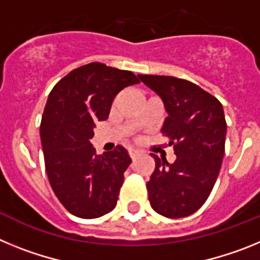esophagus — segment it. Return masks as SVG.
Wrapping results in <instances>:
<instances>
[{"label": "esophagus", "instance_id": "obj_1", "mask_svg": "<svg viewBox=\"0 0 260 260\" xmlns=\"http://www.w3.org/2000/svg\"><path fill=\"white\" fill-rule=\"evenodd\" d=\"M128 155H130V157L133 158V160H135V158L139 157V155H141V152L137 150H128Z\"/></svg>", "mask_w": 260, "mask_h": 260}]
</instances>
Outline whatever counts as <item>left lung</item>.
Returning <instances> with one entry per match:
<instances>
[{
    "instance_id": "8db88e82",
    "label": "left lung",
    "mask_w": 260,
    "mask_h": 260,
    "mask_svg": "<svg viewBox=\"0 0 260 260\" xmlns=\"http://www.w3.org/2000/svg\"><path fill=\"white\" fill-rule=\"evenodd\" d=\"M164 102L168 117L161 134L177 158H155L147 182L151 207L169 219L185 217L204 204L219 176L225 152L226 121L221 103L189 80L165 75H138Z\"/></svg>"
}]
</instances>
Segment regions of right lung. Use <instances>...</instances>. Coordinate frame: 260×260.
I'll use <instances>...</instances> for the list:
<instances>
[{"label": "right lung", "instance_id": "1", "mask_svg": "<svg viewBox=\"0 0 260 260\" xmlns=\"http://www.w3.org/2000/svg\"><path fill=\"white\" fill-rule=\"evenodd\" d=\"M135 83L139 79L132 71L91 62L71 70L48 96L40 123L45 171L71 215L96 219L116 207L132 158L122 146L96 155L89 141L117 93Z\"/></svg>", "mask_w": 260, "mask_h": 260}]
</instances>
